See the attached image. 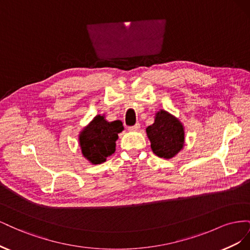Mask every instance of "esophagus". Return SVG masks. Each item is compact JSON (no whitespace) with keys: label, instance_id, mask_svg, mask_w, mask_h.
Returning <instances> with one entry per match:
<instances>
[{"label":"esophagus","instance_id":"obj_1","mask_svg":"<svg viewBox=\"0 0 250 250\" xmlns=\"http://www.w3.org/2000/svg\"><path fill=\"white\" fill-rule=\"evenodd\" d=\"M140 124L139 123H137L135 125H133V126H129L128 127V130L129 131H138L139 129H140Z\"/></svg>","mask_w":250,"mask_h":250}]
</instances>
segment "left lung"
<instances>
[{"label": "left lung", "mask_w": 250, "mask_h": 250, "mask_svg": "<svg viewBox=\"0 0 250 250\" xmlns=\"http://www.w3.org/2000/svg\"><path fill=\"white\" fill-rule=\"evenodd\" d=\"M146 131L151 142V149L160 157L171 158L184 146L183 125L176 118L165 110L156 113L154 123L148 126Z\"/></svg>", "instance_id": "1"}]
</instances>
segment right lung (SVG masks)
<instances>
[{"label":"right lung","mask_w":250,"mask_h":250,"mask_svg":"<svg viewBox=\"0 0 250 250\" xmlns=\"http://www.w3.org/2000/svg\"><path fill=\"white\" fill-rule=\"evenodd\" d=\"M123 130L121 121L107 122L103 116H96L79 135L82 154L94 164H102L116 150L118 133Z\"/></svg>","instance_id":"right-lung-1"}]
</instances>
